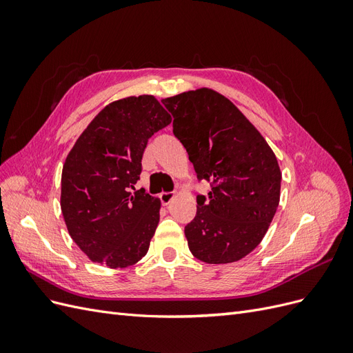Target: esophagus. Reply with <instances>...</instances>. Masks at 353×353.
I'll return each instance as SVG.
<instances>
[{
  "mask_svg": "<svg viewBox=\"0 0 353 353\" xmlns=\"http://www.w3.org/2000/svg\"><path fill=\"white\" fill-rule=\"evenodd\" d=\"M175 196H176V194H175V191H165V193L160 194V201H162L165 206H168L169 203L174 200V197H175Z\"/></svg>",
  "mask_w": 353,
  "mask_h": 353,
  "instance_id": "34e87169",
  "label": "esophagus"
}]
</instances>
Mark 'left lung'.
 I'll list each match as a JSON object with an SVG mask.
<instances>
[{
    "mask_svg": "<svg viewBox=\"0 0 353 353\" xmlns=\"http://www.w3.org/2000/svg\"><path fill=\"white\" fill-rule=\"evenodd\" d=\"M162 103L197 178L212 183L185 227L190 252L206 263L237 262L258 248L279 208L276 157L248 117L216 91L199 88Z\"/></svg>",
    "mask_w": 353,
    "mask_h": 353,
    "instance_id": "left-lung-1",
    "label": "left lung"
}]
</instances>
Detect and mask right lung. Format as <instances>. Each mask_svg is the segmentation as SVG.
I'll use <instances>...</instances> for the list:
<instances>
[{"label":"right lung","mask_w":353,"mask_h":353,"mask_svg":"<svg viewBox=\"0 0 353 353\" xmlns=\"http://www.w3.org/2000/svg\"><path fill=\"white\" fill-rule=\"evenodd\" d=\"M170 122L153 95L126 97L105 105L69 152L61 213L72 240L92 262L126 268L147 254L160 200L135 184L148 138Z\"/></svg>","instance_id":"add662e5"}]
</instances>
